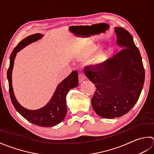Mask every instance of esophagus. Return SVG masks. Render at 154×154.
I'll return each mask as SVG.
<instances>
[{
	"label": "esophagus",
	"instance_id": "1",
	"mask_svg": "<svg viewBox=\"0 0 154 154\" xmlns=\"http://www.w3.org/2000/svg\"><path fill=\"white\" fill-rule=\"evenodd\" d=\"M86 76L84 73H80L78 75V81H79V83H82L83 81L86 80Z\"/></svg>",
	"mask_w": 154,
	"mask_h": 154
}]
</instances>
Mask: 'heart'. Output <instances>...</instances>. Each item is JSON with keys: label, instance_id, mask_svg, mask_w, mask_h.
<instances>
[{"label": "heart", "instance_id": "b5f03b06", "mask_svg": "<svg viewBox=\"0 0 154 154\" xmlns=\"http://www.w3.org/2000/svg\"><path fill=\"white\" fill-rule=\"evenodd\" d=\"M98 48V46L94 43H90L84 46L79 55V58L84 60L90 58ZM107 59V53L105 48L100 49L91 58V64L94 66H100L104 63Z\"/></svg>", "mask_w": 154, "mask_h": 154}]
</instances>
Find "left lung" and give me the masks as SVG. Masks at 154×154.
<instances>
[{"mask_svg":"<svg viewBox=\"0 0 154 154\" xmlns=\"http://www.w3.org/2000/svg\"><path fill=\"white\" fill-rule=\"evenodd\" d=\"M117 45L123 49L100 66L86 67V77L95 84L92 108L100 116L113 119L133 108L142 92L145 71L138 48L130 33L114 28Z\"/></svg>","mask_w":154,"mask_h":154,"instance_id":"left-lung-1","label":"left lung"}]
</instances>
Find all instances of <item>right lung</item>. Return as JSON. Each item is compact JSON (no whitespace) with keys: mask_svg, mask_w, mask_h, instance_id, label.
Masks as SVG:
<instances>
[{"mask_svg":"<svg viewBox=\"0 0 154 154\" xmlns=\"http://www.w3.org/2000/svg\"><path fill=\"white\" fill-rule=\"evenodd\" d=\"M43 36L44 34H34L25 38L18 43L10 56V65L7 71V78L11 99L17 111L22 116L33 124L41 127H52L60 123L66 117L67 113L66 98L69 90L78 85V72L73 71L62 80L56 87L51 100L42 108L35 110L26 109L20 104L14 96L12 84V69L17 52L26 46L41 39Z\"/></svg>","mask_w":154,"mask_h":154,"instance_id":"add662e5","label":"right lung"}]
</instances>
